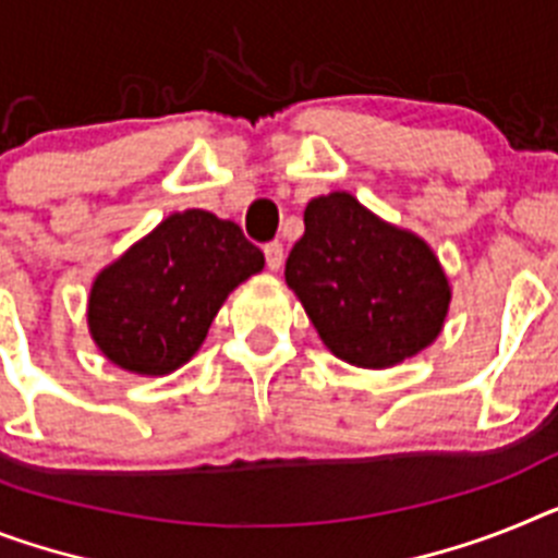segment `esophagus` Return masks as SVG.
Instances as JSON below:
<instances>
[{
  "instance_id": "esophagus-1",
  "label": "esophagus",
  "mask_w": 558,
  "mask_h": 558,
  "mask_svg": "<svg viewBox=\"0 0 558 558\" xmlns=\"http://www.w3.org/2000/svg\"><path fill=\"white\" fill-rule=\"evenodd\" d=\"M264 255H266V266H269L271 271H278L280 266H283V243H278V241L266 243Z\"/></svg>"
}]
</instances>
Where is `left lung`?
<instances>
[{
  "mask_svg": "<svg viewBox=\"0 0 558 558\" xmlns=\"http://www.w3.org/2000/svg\"><path fill=\"white\" fill-rule=\"evenodd\" d=\"M303 223L287 283L335 357L391 368L437 340L451 287L423 238L377 218L349 192L308 201Z\"/></svg>",
  "mask_w": 558,
  "mask_h": 558,
  "instance_id": "8db88e82",
  "label": "left lung"
}]
</instances>
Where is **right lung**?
<instances>
[{"label": "right lung", "instance_id": "obj_1", "mask_svg": "<svg viewBox=\"0 0 558 558\" xmlns=\"http://www.w3.org/2000/svg\"><path fill=\"white\" fill-rule=\"evenodd\" d=\"M264 269L241 227L207 209L163 218L93 280L90 337L124 372L161 377L201 349L229 292Z\"/></svg>", "mask_w": 558, "mask_h": 558}]
</instances>
